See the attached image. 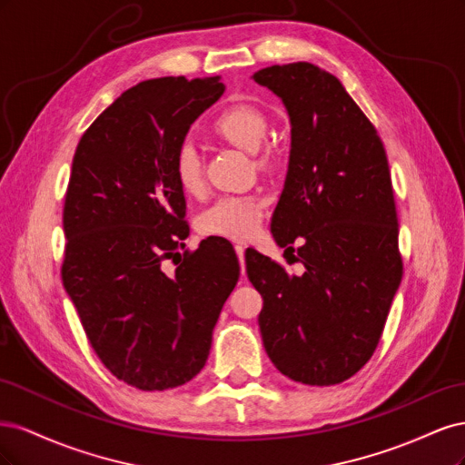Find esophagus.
I'll list each match as a JSON object with an SVG mask.
<instances>
[{
    "mask_svg": "<svg viewBox=\"0 0 465 465\" xmlns=\"http://www.w3.org/2000/svg\"><path fill=\"white\" fill-rule=\"evenodd\" d=\"M234 250H236V254H238V260H241V265L244 267V250H246V246L234 244Z\"/></svg>",
    "mask_w": 465,
    "mask_h": 465,
    "instance_id": "1",
    "label": "esophagus"
}]
</instances>
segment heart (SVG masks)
<instances>
[{"mask_svg": "<svg viewBox=\"0 0 465 465\" xmlns=\"http://www.w3.org/2000/svg\"><path fill=\"white\" fill-rule=\"evenodd\" d=\"M213 130L229 143L244 151H257L270 130V120L252 104H236L224 108L213 122ZM275 159L272 147L258 152V163L267 166ZM173 174L178 188L188 195H198L203 186V164L198 147L186 139L173 159ZM265 200L256 193H231L211 203L198 217V229L209 236H224L242 241L256 232L263 217Z\"/></svg>", "mask_w": 465, "mask_h": 465, "instance_id": "heart-1", "label": "heart"}]
</instances>
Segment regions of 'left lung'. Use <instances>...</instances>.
I'll use <instances>...</instances> for the list:
<instances>
[{
	"label": "left lung",
	"instance_id": "left-lung-1",
	"mask_svg": "<svg viewBox=\"0 0 465 465\" xmlns=\"http://www.w3.org/2000/svg\"><path fill=\"white\" fill-rule=\"evenodd\" d=\"M283 101L291 161L272 232L302 275L246 250L267 357L294 382L333 386L369 362L403 275L382 139L335 75L308 62L252 75Z\"/></svg>",
	"mask_w": 465,
	"mask_h": 465
}]
</instances>
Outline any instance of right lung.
Returning <instances> with one entry per match:
<instances>
[{
  "label": "right lung",
  "instance_id": "right-lung-1",
  "mask_svg": "<svg viewBox=\"0 0 465 465\" xmlns=\"http://www.w3.org/2000/svg\"><path fill=\"white\" fill-rule=\"evenodd\" d=\"M224 93L221 77H161L122 93L74 154L64 203V287L96 357L122 382L163 391L209 357L241 265L227 241L162 262L188 236L173 159L190 125ZM174 261V258H173Z\"/></svg>",
  "mask_w": 465,
  "mask_h": 465
}]
</instances>
